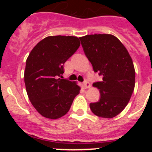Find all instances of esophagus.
Wrapping results in <instances>:
<instances>
[{"label": "esophagus", "instance_id": "obj_1", "mask_svg": "<svg viewBox=\"0 0 152 152\" xmlns=\"http://www.w3.org/2000/svg\"><path fill=\"white\" fill-rule=\"evenodd\" d=\"M83 87H84L85 89H88V88H90L91 87V84H90V83L88 82V81H85V82L83 84Z\"/></svg>", "mask_w": 152, "mask_h": 152}]
</instances>
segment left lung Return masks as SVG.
I'll list each match as a JSON object with an SVG mask.
<instances>
[{"label": "left lung", "instance_id": "obj_1", "mask_svg": "<svg viewBox=\"0 0 152 152\" xmlns=\"http://www.w3.org/2000/svg\"><path fill=\"white\" fill-rule=\"evenodd\" d=\"M79 39L94 71L103 76L102 81L93 84L100 90V99L90 103V108L100 117H115L127 106L135 88V72L131 56L113 35H87Z\"/></svg>", "mask_w": 152, "mask_h": 152}]
</instances>
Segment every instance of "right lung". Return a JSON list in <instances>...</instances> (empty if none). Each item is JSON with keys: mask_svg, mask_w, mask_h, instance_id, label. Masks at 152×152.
Segmentation results:
<instances>
[{"mask_svg": "<svg viewBox=\"0 0 152 152\" xmlns=\"http://www.w3.org/2000/svg\"><path fill=\"white\" fill-rule=\"evenodd\" d=\"M80 44L76 36H47L28 56L24 72L26 93L34 108L44 117L57 119L64 116L80 93L77 82L58 78L64 73V62Z\"/></svg>", "mask_w": 152, "mask_h": 152, "instance_id": "obj_1", "label": "right lung"}]
</instances>
